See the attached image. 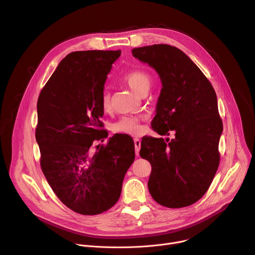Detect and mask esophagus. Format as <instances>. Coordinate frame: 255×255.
Returning a JSON list of instances; mask_svg holds the SVG:
<instances>
[{
    "label": "esophagus",
    "mask_w": 255,
    "mask_h": 255,
    "mask_svg": "<svg viewBox=\"0 0 255 255\" xmlns=\"http://www.w3.org/2000/svg\"><path fill=\"white\" fill-rule=\"evenodd\" d=\"M134 145H135V153L138 156L139 151H140V147H141V141L138 138H135L134 139Z\"/></svg>",
    "instance_id": "1"
}]
</instances>
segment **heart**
<instances>
[{"label": "heart", "instance_id": "b5f03b06", "mask_svg": "<svg viewBox=\"0 0 255 255\" xmlns=\"http://www.w3.org/2000/svg\"><path fill=\"white\" fill-rule=\"evenodd\" d=\"M122 81L139 96L144 91L149 90L151 85L150 76L143 70L129 71L122 77ZM101 104L104 111H108L111 107V96L107 90L102 94ZM141 117H123L112 125V130L118 134H138L141 130Z\"/></svg>", "mask_w": 255, "mask_h": 255}]
</instances>
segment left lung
Returning a JSON list of instances; mask_svg holds the SVG:
<instances>
[{"mask_svg":"<svg viewBox=\"0 0 255 255\" xmlns=\"http://www.w3.org/2000/svg\"><path fill=\"white\" fill-rule=\"evenodd\" d=\"M132 54L154 68L161 81L153 130L175 136L142 138L140 156L151 164L149 193L161 206L188 207L208 191L220 162L223 124L216 93L194 61L174 46H143Z\"/></svg>","mask_w":255,"mask_h":255,"instance_id":"obj_1","label":"left lung"}]
</instances>
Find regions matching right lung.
Listing matches in <instances>:
<instances>
[{"mask_svg": "<svg viewBox=\"0 0 255 255\" xmlns=\"http://www.w3.org/2000/svg\"><path fill=\"white\" fill-rule=\"evenodd\" d=\"M121 50L67 54L42 89L37 102L36 141L40 165L52 191L70 210L98 215L120 198L124 176L135 158L129 135H114L93 150L103 130L104 86ZM104 141V140H103Z\"/></svg>", "mask_w": 255, "mask_h": 255, "instance_id": "1", "label": "right lung"}]
</instances>
